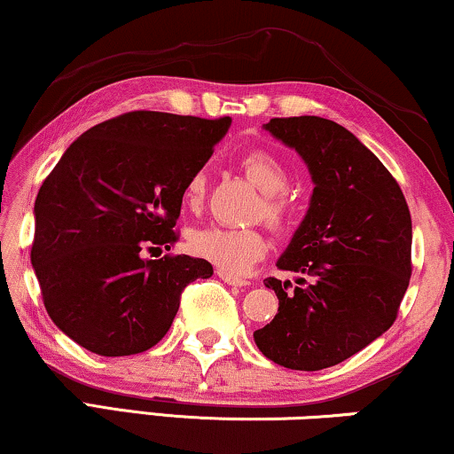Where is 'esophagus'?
I'll list each match as a JSON object with an SVG mask.
<instances>
[{
  "mask_svg": "<svg viewBox=\"0 0 454 454\" xmlns=\"http://www.w3.org/2000/svg\"><path fill=\"white\" fill-rule=\"evenodd\" d=\"M216 275H219V278H223V281H225L227 285H235V287H246L247 285V281L246 278H239V277H233V275H229V272H225V270H216Z\"/></svg>",
  "mask_w": 454,
  "mask_h": 454,
  "instance_id": "1",
  "label": "esophagus"
}]
</instances>
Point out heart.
Returning a JSON list of instances; mask_svg holds the SVG:
<instances>
[{
    "label": "heart",
    "instance_id": "1",
    "mask_svg": "<svg viewBox=\"0 0 454 454\" xmlns=\"http://www.w3.org/2000/svg\"><path fill=\"white\" fill-rule=\"evenodd\" d=\"M246 176L264 194L260 213L272 227H281L289 219V202L283 194L289 188V171L283 160L269 151H250L241 159ZM207 192V171L192 173L184 188V200L190 208L200 207ZM190 252L208 260L225 272H246L266 252V239L258 229H231L208 225L188 235Z\"/></svg>",
    "mask_w": 454,
    "mask_h": 454
}]
</instances>
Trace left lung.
Segmentation results:
<instances>
[{"label": "left lung", "mask_w": 454, "mask_h": 454, "mask_svg": "<svg viewBox=\"0 0 454 454\" xmlns=\"http://www.w3.org/2000/svg\"><path fill=\"white\" fill-rule=\"evenodd\" d=\"M308 165V213L266 278L278 297L270 325L254 333L264 357L289 370L337 365L393 326L411 277V215L405 196L370 148L318 115L275 117L262 126Z\"/></svg>", "instance_id": "obj_1"}]
</instances>
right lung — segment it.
Returning <instances> with one entry per match:
<instances>
[{
    "instance_id": "1",
    "label": "right lung",
    "mask_w": 454,
    "mask_h": 454,
    "mask_svg": "<svg viewBox=\"0 0 454 454\" xmlns=\"http://www.w3.org/2000/svg\"><path fill=\"white\" fill-rule=\"evenodd\" d=\"M231 120L132 111L86 132L61 154L35 200L30 250L47 314L97 356L151 349L179 295L213 264L192 256L148 260L177 239L184 188Z\"/></svg>"
}]
</instances>
